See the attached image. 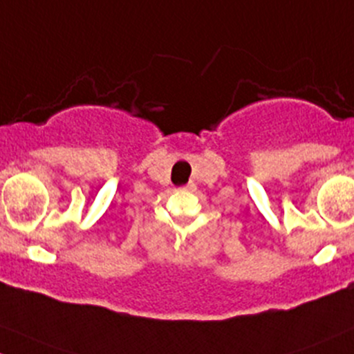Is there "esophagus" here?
I'll return each instance as SVG.
<instances>
[{
  "instance_id": "esophagus-1",
  "label": "esophagus",
  "mask_w": 354,
  "mask_h": 354,
  "mask_svg": "<svg viewBox=\"0 0 354 354\" xmlns=\"http://www.w3.org/2000/svg\"><path fill=\"white\" fill-rule=\"evenodd\" d=\"M185 189H188V192H195L196 186H195V183H188L185 186Z\"/></svg>"
}]
</instances>
